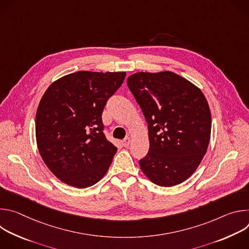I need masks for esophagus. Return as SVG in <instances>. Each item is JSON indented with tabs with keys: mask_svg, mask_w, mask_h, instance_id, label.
Segmentation results:
<instances>
[{
	"mask_svg": "<svg viewBox=\"0 0 249 249\" xmlns=\"http://www.w3.org/2000/svg\"><path fill=\"white\" fill-rule=\"evenodd\" d=\"M130 143H131V139H130L129 137L125 138V139L122 140V142H121V144H122L123 147H128V146L130 145Z\"/></svg>",
	"mask_w": 249,
	"mask_h": 249,
	"instance_id": "1",
	"label": "esophagus"
}]
</instances>
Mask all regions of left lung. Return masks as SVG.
Instances as JSON below:
<instances>
[{"label":"left lung","instance_id":"obj_1","mask_svg":"<svg viewBox=\"0 0 249 249\" xmlns=\"http://www.w3.org/2000/svg\"><path fill=\"white\" fill-rule=\"evenodd\" d=\"M127 85L148 123L150 149L140 167L157 185L185 181L205 156L211 112L203 92L172 72H140Z\"/></svg>","mask_w":249,"mask_h":249}]
</instances>
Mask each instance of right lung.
Returning a JSON list of instances; mask_svg holds the SVG:
<instances>
[{
	"label": "right lung",
	"mask_w": 249,
	"mask_h": 249,
	"mask_svg": "<svg viewBox=\"0 0 249 249\" xmlns=\"http://www.w3.org/2000/svg\"><path fill=\"white\" fill-rule=\"evenodd\" d=\"M125 72L80 71L54 82L35 118L39 154L64 183L87 188L107 172L117 148L105 138L102 111Z\"/></svg>",
	"instance_id": "add662e5"
}]
</instances>
